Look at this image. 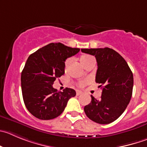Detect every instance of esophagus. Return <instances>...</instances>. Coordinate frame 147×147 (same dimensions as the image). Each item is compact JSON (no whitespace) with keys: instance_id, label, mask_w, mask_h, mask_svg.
Wrapping results in <instances>:
<instances>
[{"instance_id":"1","label":"esophagus","mask_w":147,"mask_h":147,"mask_svg":"<svg viewBox=\"0 0 147 147\" xmlns=\"http://www.w3.org/2000/svg\"><path fill=\"white\" fill-rule=\"evenodd\" d=\"M82 92H81V91L79 90H76V95H80V94H82Z\"/></svg>"}]
</instances>
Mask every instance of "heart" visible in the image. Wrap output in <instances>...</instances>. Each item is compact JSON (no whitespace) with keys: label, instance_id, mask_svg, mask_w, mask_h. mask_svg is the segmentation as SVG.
<instances>
[{"label":"heart","instance_id":"heart-1","mask_svg":"<svg viewBox=\"0 0 147 147\" xmlns=\"http://www.w3.org/2000/svg\"><path fill=\"white\" fill-rule=\"evenodd\" d=\"M91 58H92V57L89 56V55H84V56L81 57L80 61H81V63H82V65H84V64L85 63V62H86V61H87L88 60ZM71 61V58H68L65 60V63H64V66H65V68H67V67L68 66V65L70 64ZM85 83H86V82H85V81H81V82H79V85L80 86H82L85 84Z\"/></svg>","mask_w":147,"mask_h":147}]
</instances>
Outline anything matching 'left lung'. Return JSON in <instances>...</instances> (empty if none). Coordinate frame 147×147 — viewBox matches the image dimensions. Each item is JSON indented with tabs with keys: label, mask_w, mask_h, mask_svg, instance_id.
I'll return each mask as SVG.
<instances>
[{
	"label": "left lung",
	"mask_w": 147,
	"mask_h": 147,
	"mask_svg": "<svg viewBox=\"0 0 147 147\" xmlns=\"http://www.w3.org/2000/svg\"><path fill=\"white\" fill-rule=\"evenodd\" d=\"M82 52L95 56L98 66L95 82L102 86L101 98L91 96L92 101L84 110L94 122L110 123L121 116L131 100L133 73L125 59L113 49H82Z\"/></svg>",
	"instance_id": "left-lung-1"
}]
</instances>
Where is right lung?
Instances as JSON below:
<instances>
[{"label":"right lung","instance_id":"obj_1","mask_svg":"<svg viewBox=\"0 0 147 147\" xmlns=\"http://www.w3.org/2000/svg\"><path fill=\"white\" fill-rule=\"evenodd\" d=\"M79 50L61 42L50 43L29 55L21 75V84L25 106L34 117L40 120L57 118L68 100L76 96L74 89L65 88L58 92L53 84L64 74L65 60Z\"/></svg>","mask_w":147,"mask_h":147}]
</instances>
